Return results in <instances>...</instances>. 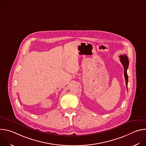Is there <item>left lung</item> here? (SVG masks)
Here are the masks:
<instances>
[{"mask_svg": "<svg viewBox=\"0 0 146 146\" xmlns=\"http://www.w3.org/2000/svg\"><path fill=\"white\" fill-rule=\"evenodd\" d=\"M119 58H120V61L121 62V64H122V65L123 66L124 77H125V81H126V86L127 87L128 82V76L127 71V69H128V68L129 66V60H128L127 56L125 54L120 55Z\"/></svg>", "mask_w": 146, "mask_h": 146, "instance_id": "left-lung-1", "label": "left lung"}]
</instances>
